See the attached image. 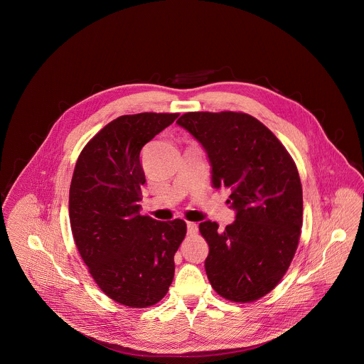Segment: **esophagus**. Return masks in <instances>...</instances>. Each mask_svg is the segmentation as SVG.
I'll return each instance as SVG.
<instances>
[{
	"label": "esophagus",
	"instance_id": "1",
	"mask_svg": "<svg viewBox=\"0 0 364 364\" xmlns=\"http://www.w3.org/2000/svg\"><path fill=\"white\" fill-rule=\"evenodd\" d=\"M197 230H198V226H197L196 223L187 222V233H188V235H196Z\"/></svg>",
	"mask_w": 364,
	"mask_h": 364
}]
</instances>
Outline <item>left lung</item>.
<instances>
[{
	"label": "left lung",
	"instance_id": "1",
	"mask_svg": "<svg viewBox=\"0 0 364 364\" xmlns=\"http://www.w3.org/2000/svg\"><path fill=\"white\" fill-rule=\"evenodd\" d=\"M205 149L213 187L230 188L236 220L198 229L209 243L204 268L213 289L233 302L271 292L288 271L302 228V187L279 139L243 112H187L177 121Z\"/></svg>",
	"mask_w": 364,
	"mask_h": 364
}]
</instances>
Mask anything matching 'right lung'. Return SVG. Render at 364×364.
Wrapping results in <instances>:
<instances>
[{
    "label": "right lung",
    "mask_w": 364,
    "mask_h": 364,
    "mask_svg": "<svg viewBox=\"0 0 364 364\" xmlns=\"http://www.w3.org/2000/svg\"><path fill=\"white\" fill-rule=\"evenodd\" d=\"M178 114L122 115L82 149L69 191L76 247L97 287L131 308L161 301L174 278V255L187 226L141 216L142 146Z\"/></svg>",
    "instance_id": "obj_1"
}]
</instances>
